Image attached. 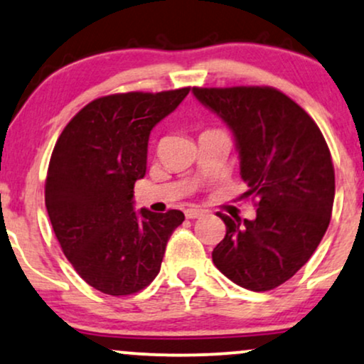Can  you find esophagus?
Returning <instances> with one entry per match:
<instances>
[{"label":"esophagus","mask_w":364,"mask_h":364,"mask_svg":"<svg viewBox=\"0 0 364 364\" xmlns=\"http://www.w3.org/2000/svg\"><path fill=\"white\" fill-rule=\"evenodd\" d=\"M185 215L186 218H198L205 215V210L201 208H186L185 210Z\"/></svg>","instance_id":"34e87169"}]
</instances>
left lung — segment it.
Wrapping results in <instances>:
<instances>
[{"label":"left lung","mask_w":364,"mask_h":364,"mask_svg":"<svg viewBox=\"0 0 364 364\" xmlns=\"http://www.w3.org/2000/svg\"><path fill=\"white\" fill-rule=\"evenodd\" d=\"M193 95L234 132L244 196L257 207L254 220L218 213L227 232L213 264L239 287L273 290L310 259L329 227V147L312 117L277 87H193Z\"/></svg>","instance_id":"obj_1"}]
</instances>
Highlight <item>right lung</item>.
Returning <instances> with one entry per match:
<instances>
[{
  "label": "right lung",
  "mask_w": 364,
  "mask_h": 364,
  "mask_svg": "<svg viewBox=\"0 0 364 364\" xmlns=\"http://www.w3.org/2000/svg\"><path fill=\"white\" fill-rule=\"evenodd\" d=\"M190 87L96 98L64 127L52 151L46 207L64 256L87 284L132 295L161 269L181 210H134V185L146 176L149 134Z\"/></svg>",
  "instance_id": "right-lung-1"
}]
</instances>
